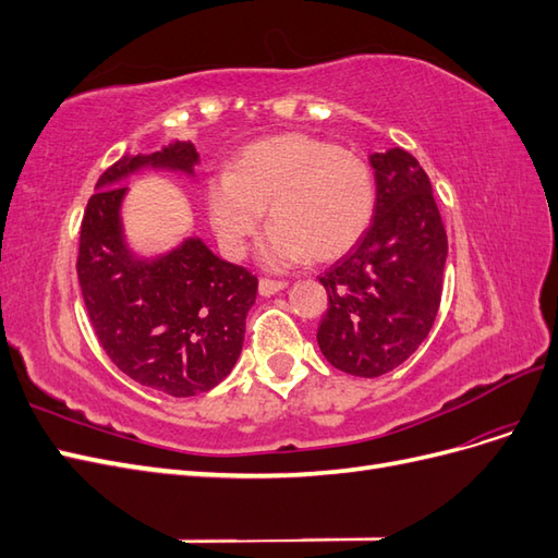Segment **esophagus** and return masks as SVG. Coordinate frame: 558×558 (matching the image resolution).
Instances as JSON below:
<instances>
[{
    "mask_svg": "<svg viewBox=\"0 0 558 558\" xmlns=\"http://www.w3.org/2000/svg\"><path fill=\"white\" fill-rule=\"evenodd\" d=\"M258 289H260V295H275V293H279V291L286 289V281H279V279H260Z\"/></svg>",
    "mask_w": 558,
    "mask_h": 558,
    "instance_id": "1",
    "label": "esophagus"
}]
</instances>
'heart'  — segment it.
I'll return each mask as SVG.
<instances>
[{
	"mask_svg": "<svg viewBox=\"0 0 558 558\" xmlns=\"http://www.w3.org/2000/svg\"><path fill=\"white\" fill-rule=\"evenodd\" d=\"M207 211L218 242L242 256L269 207L272 230L263 246L269 265L342 258L375 218L373 167L328 140L277 134L248 144L232 170L207 183Z\"/></svg>",
	"mask_w": 558,
	"mask_h": 558,
	"instance_id": "b5f03b06",
	"label": "heart"
}]
</instances>
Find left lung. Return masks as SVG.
Wrapping results in <instances>:
<instances>
[{
  "label": "left lung",
  "mask_w": 558,
  "mask_h": 558,
  "mask_svg": "<svg viewBox=\"0 0 558 558\" xmlns=\"http://www.w3.org/2000/svg\"><path fill=\"white\" fill-rule=\"evenodd\" d=\"M377 209L359 244L318 281L328 312L316 340L353 377L391 373L426 340L442 300L447 232L428 174L404 148L369 156Z\"/></svg>",
  "instance_id": "8db88e82"
}]
</instances>
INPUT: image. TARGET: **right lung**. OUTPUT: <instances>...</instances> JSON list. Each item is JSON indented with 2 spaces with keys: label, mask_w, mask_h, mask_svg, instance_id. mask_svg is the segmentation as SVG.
I'll use <instances>...</instances> for the list:
<instances>
[{
  "label": "right lung",
  "mask_w": 558,
  "mask_h": 558,
  "mask_svg": "<svg viewBox=\"0 0 558 558\" xmlns=\"http://www.w3.org/2000/svg\"><path fill=\"white\" fill-rule=\"evenodd\" d=\"M195 162L197 150L185 142L113 162L83 214L76 260L88 318L111 363L137 384L174 398L205 393L230 375L258 277L214 256L199 240L154 263L132 258L118 216L128 189L116 181L144 165L193 172Z\"/></svg>",
  "instance_id": "1"
}]
</instances>
